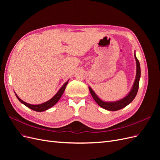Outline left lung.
Returning a JSON list of instances; mask_svg holds the SVG:
<instances>
[{"instance_id":"1","label":"left lung","mask_w":160,"mask_h":160,"mask_svg":"<svg viewBox=\"0 0 160 160\" xmlns=\"http://www.w3.org/2000/svg\"><path fill=\"white\" fill-rule=\"evenodd\" d=\"M135 61H136V77H135V80L134 81L133 85L132 87V90L130 91L128 95L125 97L124 98L120 99L119 101H113V102H105L101 99H100L98 95L95 94V92L93 91L90 87H89V89L90 91V93L93 97V98L95 101V102L98 103L100 107L102 108L107 109L108 111H118L121 109H122L125 107H126L128 105H129L132 101L134 99L135 96L137 95L138 88H139V79L140 76H141V69H140V65L138 59H137L135 54H134Z\"/></svg>"}]
</instances>
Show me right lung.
<instances>
[{
	"label": "right lung",
	"mask_w": 160,
	"mask_h": 160,
	"mask_svg": "<svg viewBox=\"0 0 160 160\" xmlns=\"http://www.w3.org/2000/svg\"><path fill=\"white\" fill-rule=\"evenodd\" d=\"M68 81H67L66 83L62 86V88L59 89V91L57 92V93L55 95V96L53 97L52 98H51L49 101H47V102L39 104V105H31V104H29V103H27L25 102V101H23L22 100H21L20 98H19L17 94H15V95L17 96V99L19 101H20V102L25 105V106H27V108H30L31 109L34 110L35 111H38V112H41V111H44L45 110L49 109V108L52 107L53 105H55L58 102V101H59L60 99V98H61L62 93H64L65 89L66 88V86H67V83H68Z\"/></svg>",
	"instance_id": "obj_1"
}]
</instances>
